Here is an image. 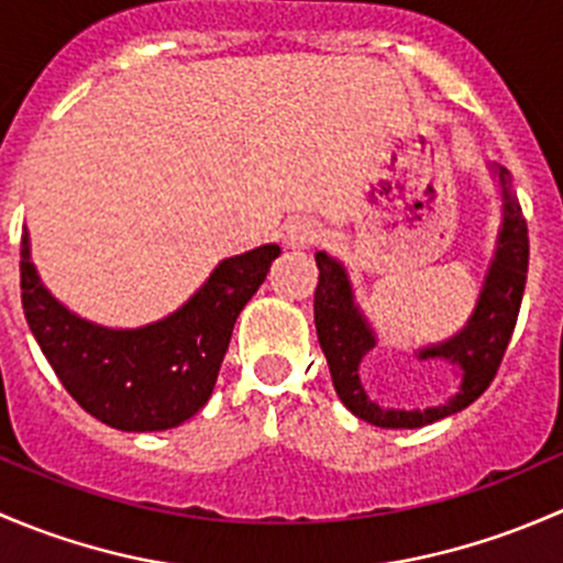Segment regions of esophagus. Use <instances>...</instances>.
I'll return each instance as SVG.
<instances>
[{"mask_svg": "<svg viewBox=\"0 0 563 563\" xmlns=\"http://www.w3.org/2000/svg\"><path fill=\"white\" fill-rule=\"evenodd\" d=\"M321 240V225L310 218H297L286 225V245L288 247H310Z\"/></svg>", "mask_w": 563, "mask_h": 563, "instance_id": "obj_1", "label": "esophagus"}]
</instances>
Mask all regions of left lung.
I'll use <instances>...</instances> for the list:
<instances>
[{
  "label": "left lung",
  "mask_w": 563,
  "mask_h": 563,
  "mask_svg": "<svg viewBox=\"0 0 563 563\" xmlns=\"http://www.w3.org/2000/svg\"><path fill=\"white\" fill-rule=\"evenodd\" d=\"M498 176L504 185V225L498 234L496 258L485 277V288H482L474 316H471L468 327L452 340L419 351V360L435 356V360H446L463 371L460 391L446 406L400 411V408H384L371 400V395L362 387L360 365L362 356L376 349V338L356 310L343 266L329 258L327 253H316L318 286L313 310L318 343L327 356L334 391L343 406L365 422L378 424V428H422V424L439 422V419L471 406L496 378L504 351H507L515 323H518L528 275V225L520 214L518 198L509 187L507 172L498 168Z\"/></svg>",
  "instance_id": "obj_1"
}]
</instances>
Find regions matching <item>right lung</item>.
Returning <instances> with one entry per match:
<instances>
[{
  "instance_id": "add662e5",
  "label": "right lung",
  "mask_w": 563,
  "mask_h": 563,
  "mask_svg": "<svg viewBox=\"0 0 563 563\" xmlns=\"http://www.w3.org/2000/svg\"><path fill=\"white\" fill-rule=\"evenodd\" d=\"M277 245L225 258L174 316L141 329H103L62 308L21 242V305L40 351L73 400L117 430L146 433L190 419L212 395L236 316L266 280Z\"/></svg>"
}]
</instances>
